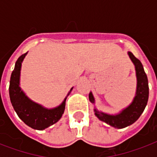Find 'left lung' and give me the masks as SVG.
Wrapping results in <instances>:
<instances>
[{
	"label": "left lung",
	"instance_id": "1",
	"mask_svg": "<svg viewBox=\"0 0 157 157\" xmlns=\"http://www.w3.org/2000/svg\"><path fill=\"white\" fill-rule=\"evenodd\" d=\"M128 54L135 66L137 81H138L136 95L134 97V101L129 107L123 110L120 114L116 116L105 114L103 112L94 109L96 117L98 119L117 129H122L124 127L129 126L136 121L144 112L148 100V81H147V76L144 71L143 64L131 52H129ZM89 98L90 102L94 103V98L92 93H90Z\"/></svg>",
	"mask_w": 157,
	"mask_h": 157
}]
</instances>
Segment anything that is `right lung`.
<instances>
[{"mask_svg": "<svg viewBox=\"0 0 157 157\" xmlns=\"http://www.w3.org/2000/svg\"><path fill=\"white\" fill-rule=\"evenodd\" d=\"M27 53L22 54L16 61L10 81V98L13 109L18 117L28 126L42 130L59 121L65 110V100L60 106L53 109H46L31 101L19 87L21 64ZM72 90V89H71Z\"/></svg>", "mask_w": 157, "mask_h": 157, "instance_id": "add662e5", "label": "right lung"}]
</instances>
